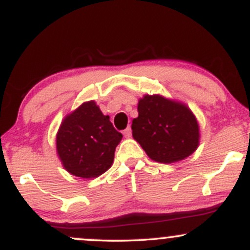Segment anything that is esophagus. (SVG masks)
Here are the masks:
<instances>
[{
  "label": "esophagus",
  "mask_w": 250,
  "mask_h": 250,
  "mask_svg": "<svg viewBox=\"0 0 250 250\" xmlns=\"http://www.w3.org/2000/svg\"><path fill=\"white\" fill-rule=\"evenodd\" d=\"M123 135H125V137H127V139H129V137H131V129H130V127H128L127 129H125V130H123Z\"/></svg>",
  "instance_id": "1"
}]
</instances>
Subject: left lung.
<instances>
[{"mask_svg":"<svg viewBox=\"0 0 250 250\" xmlns=\"http://www.w3.org/2000/svg\"><path fill=\"white\" fill-rule=\"evenodd\" d=\"M133 120V137L146 154L160 163L185 160L200 143V127L188 105L159 94L145 95Z\"/></svg>","mask_w":250,"mask_h":250,"instance_id":"8db88e82","label":"left lung"}]
</instances>
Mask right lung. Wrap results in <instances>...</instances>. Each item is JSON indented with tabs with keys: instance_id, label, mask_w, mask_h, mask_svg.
<instances>
[{
	"instance_id": "1",
	"label": "right lung",
	"mask_w": 250,
	"mask_h": 250,
	"mask_svg": "<svg viewBox=\"0 0 250 250\" xmlns=\"http://www.w3.org/2000/svg\"><path fill=\"white\" fill-rule=\"evenodd\" d=\"M121 140L109 116L88 101L63 119L56 134L57 156L68 173L94 179L111 167Z\"/></svg>"
}]
</instances>
